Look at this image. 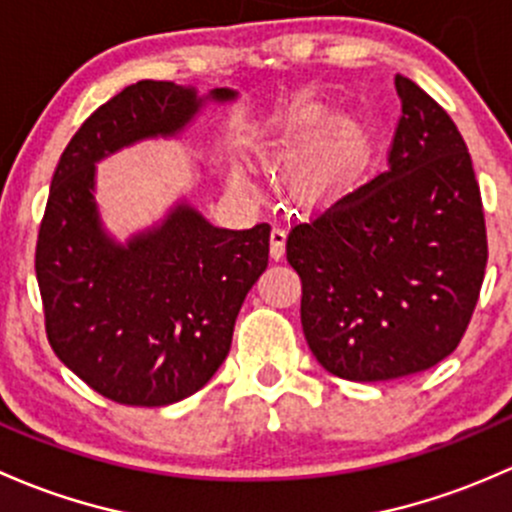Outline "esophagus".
<instances>
[{
    "instance_id": "1",
    "label": "esophagus",
    "mask_w": 512,
    "mask_h": 512,
    "mask_svg": "<svg viewBox=\"0 0 512 512\" xmlns=\"http://www.w3.org/2000/svg\"><path fill=\"white\" fill-rule=\"evenodd\" d=\"M286 236H288V231H286V226H281V224H276L271 229V256L276 258H283V254H286Z\"/></svg>"
}]
</instances>
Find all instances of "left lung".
I'll return each instance as SVG.
<instances>
[{"instance_id": "obj_1", "label": "left lung", "mask_w": 512, "mask_h": 512, "mask_svg": "<svg viewBox=\"0 0 512 512\" xmlns=\"http://www.w3.org/2000/svg\"><path fill=\"white\" fill-rule=\"evenodd\" d=\"M394 86L402 115L387 172L295 224L286 241L310 352L350 382L407 377L449 357L488 261L466 142L414 81L397 76Z\"/></svg>"}]
</instances>
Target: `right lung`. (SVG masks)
<instances>
[{
  "label": "right lung",
  "mask_w": 512,
  "mask_h": 512,
  "mask_svg": "<svg viewBox=\"0 0 512 512\" xmlns=\"http://www.w3.org/2000/svg\"><path fill=\"white\" fill-rule=\"evenodd\" d=\"M226 103L236 93L214 88ZM194 88L138 81L78 128L51 179L36 281L51 350L103 397L167 407L226 360L236 315L268 266L271 226H212L187 202L118 244L100 224L96 162L145 138H172L202 108Z\"/></svg>",
  "instance_id": "right-lung-1"
}]
</instances>
